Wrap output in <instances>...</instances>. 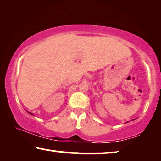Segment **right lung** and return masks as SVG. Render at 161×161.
<instances>
[{"label":"right lung","instance_id":"obj_1","mask_svg":"<svg viewBox=\"0 0 161 161\" xmlns=\"http://www.w3.org/2000/svg\"><path fill=\"white\" fill-rule=\"evenodd\" d=\"M28 113H29L30 114H31V115H34V114H33L32 113H31V112H28Z\"/></svg>","mask_w":161,"mask_h":161}]
</instances>
